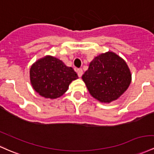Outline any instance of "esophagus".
I'll return each mask as SVG.
<instances>
[{
    "label": "esophagus",
    "mask_w": 154,
    "mask_h": 154,
    "mask_svg": "<svg viewBox=\"0 0 154 154\" xmlns=\"http://www.w3.org/2000/svg\"><path fill=\"white\" fill-rule=\"evenodd\" d=\"M77 74H78L79 77H82V74H83V71H82V69H77Z\"/></svg>",
    "instance_id": "obj_1"
}]
</instances>
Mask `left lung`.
Returning a JSON list of instances; mask_svg holds the SVG:
<instances>
[{
    "mask_svg": "<svg viewBox=\"0 0 154 154\" xmlns=\"http://www.w3.org/2000/svg\"><path fill=\"white\" fill-rule=\"evenodd\" d=\"M82 79L93 97L101 102L109 103L127 90L131 74L124 59L115 52H107L91 62Z\"/></svg>",
    "mask_w": 154,
    "mask_h": 154,
    "instance_id": "obj_1",
    "label": "left lung"
}]
</instances>
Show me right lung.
Here are the masks:
<instances>
[{
    "label": "right lung",
    "mask_w": 154,
    "mask_h": 154,
    "mask_svg": "<svg viewBox=\"0 0 154 154\" xmlns=\"http://www.w3.org/2000/svg\"><path fill=\"white\" fill-rule=\"evenodd\" d=\"M78 78L72 67L66 66L62 60L47 55L31 66L30 83L39 95L45 98L56 99L69 88L72 81Z\"/></svg>",
    "instance_id": "right-lung-1"
}]
</instances>
